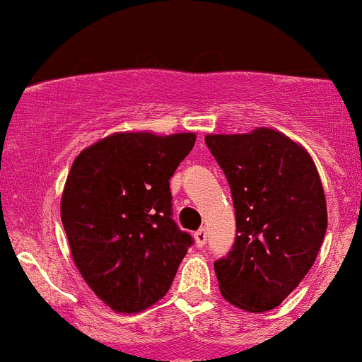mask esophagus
<instances>
[{
  "label": "esophagus",
  "mask_w": 362,
  "mask_h": 362,
  "mask_svg": "<svg viewBox=\"0 0 362 362\" xmlns=\"http://www.w3.org/2000/svg\"><path fill=\"white\" fill-rule=\"evenodd\" d=\"M193 238H195V243H197V246H199V248H202V246H206V241H207V230H206V227L199 228V230H197L195 234H193Z\"/></svg>",
  "instance_id": "obj_1"
}]
</instances>
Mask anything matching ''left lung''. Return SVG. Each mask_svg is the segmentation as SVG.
Instances as JSON below:
<instances>
[{"instance_id": "1", "label": "left lung", "mask_w": 362, "mask_h": 362, "mask_svg": "<svg viewBox=\"0 0 362 362\" xmlns=\"http://www.w3.org/2000/svg\"><path fill=\"white\" fill-rule=\"evenodd\" d=\"M204 141L235 209V241L214 262L221 296L253 313L273 310L301 284L324 241L327 207L317 167L271 128Z\"/></svg>"}]
</instances>
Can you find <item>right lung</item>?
I'll list each match as a JSON object with an SVG mask.
<instances>
[{
  "label": "right lung",
  "instance_id": "right-lung-1",
  "mask_svg": "<svg viewBox=\"0 0 362 362\" xmlns=\"http://www.w3.org/2000/svg\"><path fill=\"white\" fill-rule=\"evenodd\" d=\"M193 134H114L75 158L61 197L71 257L91 291L121 313L169 292L193 238L173 220L169 180Z\"/></svg>",
  "mask_w": 362,
  "mask_h": 362
}]
</instances>
